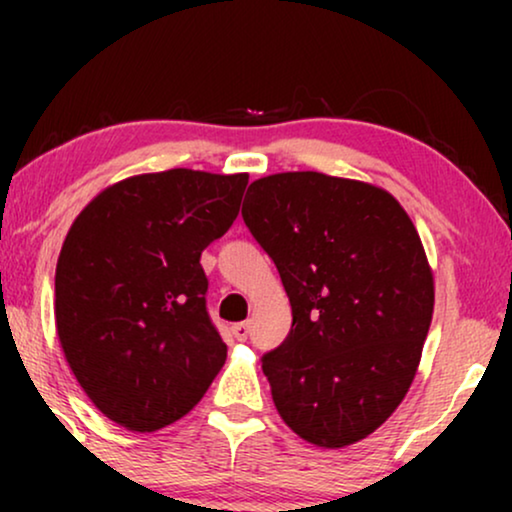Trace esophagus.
I'll return each instance as SVG.
<instances>
[{
  "label": "esophagus",
  "instance_id": "34e87169",
  "mask_svg": "<svg viewBox=\"0 0 512 512\" xmlns=\"http://www.w3.org/2000/svg\"><path fill=\"white\" fill-rule=\"evenodd\" d=\"M249 321H240V324H235L233 326V335H235V340H240V342H244L249 338Z\"/></svg>",
  "mask_w": 512,
  "mask_h": 512
}]
</instances>
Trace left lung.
<instances>
[{
  "label": "left lung",
  "mask_w": 512,
  "mask_h": 512,
  "mask_svg": "<svg viewBox=\"0 0 512 512\" xmlns=\"http://www.w3.org/2000/svg\"><path fill=\"white\" fill-rule=\"evenodd\" d=\"M242 219L293 312L261 359L277 412L319 447L370 436L408 394L431 326L433 275L410 216L363 181L284 172L249 186Z\"/></svg>",
  "instance_id": "left-lung-1"
}]
</instances>
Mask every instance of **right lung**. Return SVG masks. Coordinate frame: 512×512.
Returning <instances> with one entry per match:
<instances>
[{"label": "right lung", "instance_id": "right-lung-1", "mask_svg": "<svg viewBox=\"0 0 512 512\" xmlns=\"http://www.w3.org/2000/svg\"><path fill=\"white\" fill-rule=\"evenodd\" d=\"M247 174H139L102 191L69 228L55 268L65 359L95 408L158 431L205 396L226 363L200 256L240 212Z\"/></svg>", "mask_w": 512, "mask_h": 512}]
</instances>
